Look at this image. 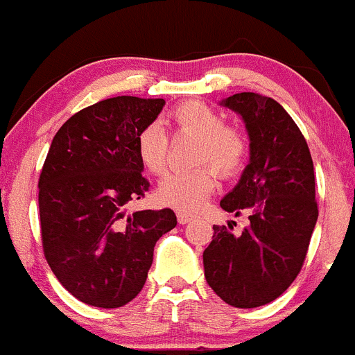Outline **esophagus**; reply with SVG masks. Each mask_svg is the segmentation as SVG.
I'll list each match as a JSON object with an SVG mask.
<instances>
[{
  "label": "esophagus",
  "instance_id": "1",
  "mask_svg": "<svg viewBox=\"0 0 355 355\" xmlns=\"http://www.w3.org/2000/svg\"><path fill=\"white\" fill-rule=\"evenodd\" d=\"M193 217H195V216H191V214L178 212V220H179V224H188L189 220H193Z\"/></svg>",
  "mask_w": 355,
  "mask_h": 355
}]
</instances>
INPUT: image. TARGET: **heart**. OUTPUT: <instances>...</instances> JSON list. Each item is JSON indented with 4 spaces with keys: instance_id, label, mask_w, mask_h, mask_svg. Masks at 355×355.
Instances as JSON below:
<instances>
[{
    "instance_id": "obj_1",
    "label": "heart",
    "mask_w": 355,
    "mask_h": 355,
    "mask_svg": "<svg viewBox=\"0 0 355 355\" xmlns=\"http://www.w3.org/2000/svg\"><path fill=\"white\" fill-rule=\"evenodd\" d=\"M176 132L196 138L193 162L212 164L220 176H233L247 159L248 145L236 128L224 125L223 115L200 101H184L169 115ZM136 155L146 173L160 176L167 166V136L160 124L150 122L136 135ZM216 186V173L210 166L171 173L160 181L157 196L164 205L182 212L198 209Z\"/></svg>"
}]
</instances>
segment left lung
I'll list each match as a JSON object with an SVG mask.
<instances>
[{
	"label": "left lung",
	"instance_id": "8db88e82",
	"mask_svg": "<svg viewBox=\"0 0 355 355\" xmlns=\"http://www.w3.org/2000/svg\"><path fill=\"white\" fill-rule=\"evenodd\" d=\"M220 105L241 115L250 138V162L220 207L247 212L250 226L238 236L214 226L203 269L226 304L261 307L282 295L304 266L318 220L314 164L304 135L276 100L236 93Z\"/></svg>",
	"mask_w": 355,
	"mask_h": 355
}]
</instances>
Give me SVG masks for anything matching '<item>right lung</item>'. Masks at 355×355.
Masks as SVG:
<instances>
[{
  "label": "right lung",
  "mask_w": 355,
  "mask_h": 355,
  "mask_svg": "<svg viewBox=\"0 0 355 355\" xmlns=\"http://www.w3.org/2000/svg\"><path fill=\"white\" fill-rule=\"evenodd\" d=\"M162 98L115 96L73 114L51 141L40 176L43 250L67 292L93 307H122L141 292L171 209L128 214L150 182L136 135L159 117Z\"/></svg>",
  "instance_id": "right-lung-1"
}]
</instances>
